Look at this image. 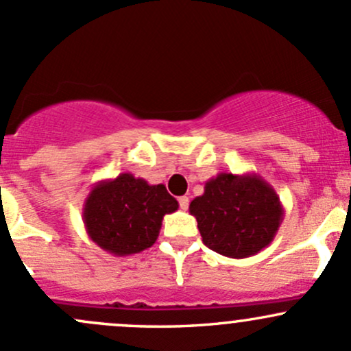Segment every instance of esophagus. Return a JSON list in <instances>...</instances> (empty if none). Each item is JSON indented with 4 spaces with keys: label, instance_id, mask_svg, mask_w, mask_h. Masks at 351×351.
Here are the masks:
<instances>
[{
    "label": "esophagus",
    "instance_id": "esophagus-1",
    "mask_svg": "<svg viewBox=\"0 0 351 351\" xmlns=\"http://www.w3.org/2000/svg\"><path fill=\"white\" fill-rule=\"evenodd\" d=\"M178 204H180V208L186 210L188 208V204H190V200H188V197H180L178 198Z\"/></svg>",
    "mask_w": 351,
    "mask_h": 351
}]
</instances>
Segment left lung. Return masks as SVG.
<instances>
[{"mask_svg":"<svg viewBox=\"0 0 351 351\" xmlns=\"http://www.w3.org/2000/svg\"><path fill=\"white\" fill-rule=\"evenodd\" d=\"M202 241L230 259H245L265 249L284 219L279 195L257 173L222 171L205 183L190 204Z\"/></svg>","mask_w":351,"mask_h":351,"instance_id":"left-lung-1","label":"left lung"}]
</instances>
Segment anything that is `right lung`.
I'll return each instance as SVG.
<instances>
[{
	"label": "right lung",
	"instance_id": "right-lung-1",
	"mask_svg": "<svg viewBox=\"0 0 351 351\" xmlns=\"http://www.w3.org/2000/svg\"><path fill=\"white\" fill-rule=\"evenodd\" d=\"M178 202L165 185H149L132 173L92 185L82 208L84 227L92 242L117 257L149 249L160 235L166 213Z\"/></svg>",
	"mask_w": 351,
	"mask_h": 351
}]
</instances>
